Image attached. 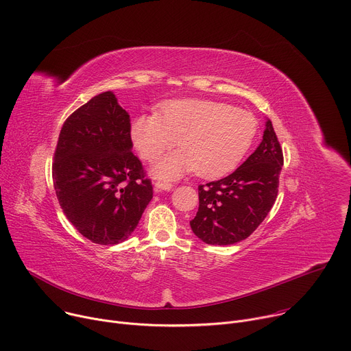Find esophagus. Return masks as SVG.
<instances>
[{"mask_svg": "<svg viewBox=\"0 0 351 351\" xmlns=\"http://www.w3.org/2000/svg\"><path fill=\"white\" fill-rule=\"evenodd\" d=\"M154 189H156V191H171L173 189V186L171 183H165V182H156Z\"/></svg>", "mask_w": 351, "mask_h": 351, "instance_id": "esophagus-1", "label": "esophagus"}]
</instances>
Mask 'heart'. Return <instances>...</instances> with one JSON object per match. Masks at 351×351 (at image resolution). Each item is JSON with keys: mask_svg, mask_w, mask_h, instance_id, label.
<instances>
[{"mask_svg": "<svg viewBox=\"0 0 351 351\" xmlns=\"http://www.w3.org/2000/svg\"><path fill=\"white\" fill-rule=\"evenodd\" d=\"M256 133L257 121L250 112L202 98L164 101L158 114H141L130 126L134 148L148 161L158 160L178 138L182 148L152 168L161 180L191 171L204 179L221 178L240 164Z\"/></svg>", "mask_w": 351, "mask_h": 351, "instance_id": "b5f03b06", "label": "heart"}]
</instances>
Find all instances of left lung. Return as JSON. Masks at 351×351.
<instances>
[{
    "instance_id": "obj_1",
    "label": "left lung",
    "mask_w": 351,
    "mask_h": 351,
    "mask_svg": "<svg viewBox=\"0 0 351 351\" xmlns=\"http://www.w3.org/2000/svg\"><path fill=\"white\" fill-rule=\"evenodd\" d=\"M283 165L282 148L267 119L260 145L229 176L198 186L193 233L207 244L228 245L252 234L271 211Z\"/></svg>"
}]
</instances>
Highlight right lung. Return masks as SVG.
Returning <instances> with one entry per match:
<instances>
[{"label": "right lung", "mask_w": 351, "mask_h": 351, "mask_svg": "<svg viewBox=\"0 0 351 351\" xmlns=\"http://www.w3.org/2000/svg\"><path fill=\"white\" fill-rule=\"evenodd\" d=\"M132 147L129 114L112 91L93 97L61 129L54 189L68 221L93 243L125 241L152 202V182Z\"/></svg>", "instance_id": "right-lung-1"}]
</instances>
